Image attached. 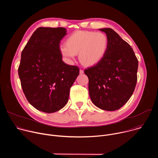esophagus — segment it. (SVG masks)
Masks as SVG:
<instances>
[{
  "label": "esophagus",
  "mask_w": 158,
  "mask_h": 158,
  "mask_svg": "<svg viewBox=\"0 0 158 158\" xmlns=\"http://www.w3.org/2000/svg\"><path fill=\"white\" fill-rule=\"evenodd\" d=\"M79 73H80V74H84V71L81 69V70L79 71Z\"/></svg>",
  "instance_id": "1"
}]
</instances>
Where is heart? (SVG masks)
I'll return each instance as SVG.
<instances>
[{
  "mask_svg": "<svg viewBox=\"0 0 158 158\" xmlns=\"http://www.w3.org/2000/svg\"><path fill=\"white\" fill-rule=\"evenodd\" d=\"M109 45L107 35L102 32L79 31L66 40V45L59 48L66 61L72 64L79 53L80 62L86 66H93L104 57Z\"/></svg>",
  "mask_w": 158,
  "mask_h": 158,
  "instance_id": "1",
  "label": "heart"
}]
</instances>
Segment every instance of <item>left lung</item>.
<instances>
[{
  "label": "left lung",
  "instance_id": "left-lung-1",
  "mask_svg": "<svg viewBox=\"0 0 158 158\" xmlns=\"http://www.w3.org/2000/svg\"><path fill=\"white\" fill-rule=\"evenodd\" d=\"M106 33L109 45L102 60L85 69L89 78V93L101 109L113 111L130 99L137 82L138 60L130 45L110 28Z\"/></svg>",
  "mask_w": 158,
  "mask_h": 158
}]
</instances>
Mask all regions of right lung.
Segmentation results:
<instances>
[{
    "label": "right lung",
    "instance_id": "add662e5",
    "mask_svg": "<svg viewBox=\"0 0 158 158\" xmlns=\"http://www.w3.org/2000/svg\"><path fill=\"white\" fill-rule=\"evenodd\" d=\"M66 34L64 27H39L21 54L18 73L23 92L33 107L47 113L66 105L79 74L78 67L62 60L59 44Z\"/></svg>",
    "mask_w": 158,
    "mask_h": 158
}]
</instances>
